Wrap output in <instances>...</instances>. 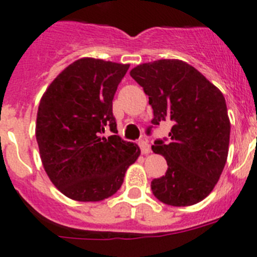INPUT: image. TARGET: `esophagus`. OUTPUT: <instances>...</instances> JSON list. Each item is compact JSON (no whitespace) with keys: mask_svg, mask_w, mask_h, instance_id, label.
<instances>
[{"mask_svg":"<svg viewBox=\"0 0 257 257\" xmlns=\"http://www.w3.org/2000/svg\"><path fill=\"white\" fill-rule=\"evenodd\" d=\"M139 147H140L143 154H149L150 153V145L147 139H143V140L139 141Z\"/></svg>","mask_w":257,"mask_h":257,"instance_id":"obj_1","label":"esophagus"}]
</instances>
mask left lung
I'll return each mask as SVG.
<instances>
[{"label":"left lung","mask_w":257,"mask_h":257,"mask_svg":"<svg viewBox=\"0 0 257 257\" xmlns=\"http://www.w3.org/2000/svg\"><path fill=\"white\" fill-rule=\"evenodd\" d=\"M130 75L149 96L152 123H172L168 141L152 147L168 164L166 175L152 181L153 194L167 205L197 204L213 191L227 162L230 122L222 91L180 60L143 63Z\"/></svg>","instance_id":"obj_1"}]
</instances>
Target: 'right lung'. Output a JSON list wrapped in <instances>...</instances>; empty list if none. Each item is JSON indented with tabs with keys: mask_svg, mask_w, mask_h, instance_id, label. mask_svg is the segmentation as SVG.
I'll use <instances>...</instances> for the list:
<instances>
[{
	"mask_svg": "<svg viewBox=\"0 0 257 257\" xmlns=\"http://www.w3.org/2000/svg\"><path fill=\"white\" fill-rule=\"evenodd\" d=\"M130 65L84 57L51 82L37 113L44 171L65 196L102 201L116 194L140 148L117 134L112 100Z\"/></svg>",
	"mask_w": 257,
	"mask_h": 257,
	"instance_id": "1",
	"label": "right lung"
}]
</instances>
